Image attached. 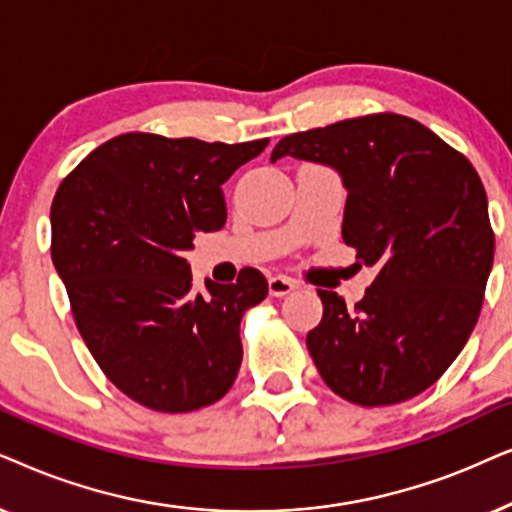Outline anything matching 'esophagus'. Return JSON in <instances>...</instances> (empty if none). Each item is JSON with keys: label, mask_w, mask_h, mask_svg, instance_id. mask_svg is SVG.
I'll use <instances>...</instances> for the list:
<instances>
[{"label": "esophagus", "mask_w": 512, "mask_h": 512, "mask_svg": "<svg viewBox=\"0 0 512 512\" xmlns=\"http://www.w3.org/2000/svg\"><path fill=\"white\" fill-rule=\"evenodd\" d=\"M297 288V283L288 276H271L269 278V295L271 297H285Z\"/></svg>", "instance_id": "obj_1"}]
</instances>
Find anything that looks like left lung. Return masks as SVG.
Returning <instances> with one entry per match:
<instances>
[{
    "mask_svg": "<svg viewBox=\"0 0 512 512\" xmlns=\"http://www.w3.org/2000/svg\"><path fill=\"white\" fill-rule=\"evenodd\" d=\"M327 163L349 189L344 243L377 269L346 309L318 290L323 318L306 335L320 377L363 407L398 405L438 381L480 318L494 229L478 170L431 128L377 112L283 138L271 161Z\"/></svg>",
    "mask_w": 512,
    "mask_h": 512,
    "instance_id": "1",
    "label": "left lung"
}]
</instances>
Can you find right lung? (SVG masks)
Wrapping results in <instances>:
<instances>
[{
  "instance_id": "right-lung-1",
  "label": "right lung",
  "mask_w": 512,
  "mask_h": 512,
  "mask_svg": "<svg viewBox=\"0 0 512 512\" xmlns=\"http://www.w3.org/2000/svg\"><path fill=\"white\" fill-rule=\"evenodd\" d=\"M269 138L203 142L124 133L93 149L51 203V257L79 335L121 393L154 412L217 403L243 360L241 320L267 278L196 290L182 255L227 220L222 185Z\"/></svg>"
}]
</instances>
